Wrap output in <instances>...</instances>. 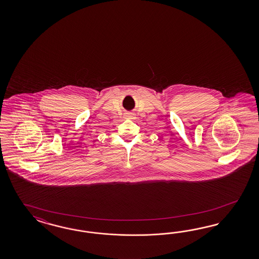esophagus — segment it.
<instances>
[{
  "label": "esophagus",
  "instance_id": "esophagus-1",
  "mask_svg": "<svg viewBox=\"0 0 259 259\" xmlns=\"http://www.w3.org/2000/svg\"><path fill=\"white\" fill-rule=\"evenodd\" d=\"M126 118H135V114H134V113H128V114L126 115Z\"/></svg>",
  "mask_w": 259,
  "mask_h": 259
}]
</instances>
